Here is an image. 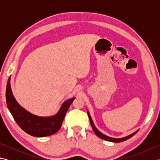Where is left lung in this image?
I'll return each mask as SVG.
<instances>
[{
    "label": "left lung",
    "mask_w": 160,
    "mask_h": 160,
    "mask_svg": "<svg viewBox=\"0 0 160 160\" xmlns=\"http://www.w3.org/2000/svg\"><path fill=\"white\" fill-rule=\"evenodd\" d=\"M87 114H88V116H89V118L91 127H92V129L93 130V131L95 132V133L96 134V135H97L98 137H99L100 138L102 139V140H106V141L112 142H124V141L127 140H128V139L131 138V137L133 136V135L138 131V130H137L136 131H135L134 132H132V133L127 135V136H125L124 138H111V137H109V136H107V135H104L103 133H102V132L98 130V128L96 127V126H95L92 120V118H91V115H90L89 111H87Z\"/></svg>",
    "instance_id": "obj_1"
}]
</instances>
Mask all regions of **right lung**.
<instances>
[{"mask_svg":"<svg viewBox=\"0 0 160 160\" xmlns=\"http://www.w3.org/2000/svg\"><path fill=\"white\" fill-rule=\"evenodd\" d=\"M9 76L6 87V102L10 113L16 123L27 133L34 137H46L59 131L71 104L75 97L64 101L59 111L53 115L41 117L32 114L20 106L13 96Z\"/></svg>","mask_w":160,"mask_h":160,"instance_id":"add662e5","label":"right lung"}]
</instances>
